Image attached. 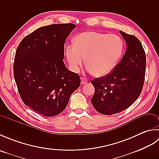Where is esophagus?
<instances>
[{
    "label": "esophagus",
    "instance_id": "obj_1",
    "mask_svg": "<svg viewBox=\"0 0 159 159\" xmlns=\"http://www.w3.org/2000/svg\"><path fill=\"white\" fill-rule=\"evenodd\" d=\"M87 82H88V80H87L86 78H82L81 79V84L82 85H85Z\"/></svg>",
    "mask_w": 159,
    "mask_h": 159
}]
</instances>
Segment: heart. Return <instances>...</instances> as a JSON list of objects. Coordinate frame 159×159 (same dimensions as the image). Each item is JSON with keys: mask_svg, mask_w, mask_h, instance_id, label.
I'll use <instances>...</instances> for the list:
<instances>
[{"mask_svg": "<svg viewBox=\"0 0 159 159\" xmlns=\"http://www.w3.org/2000/svg\"><path fill=\"white\" fill-rule=\"evenodd\" d=\"M122 50L123 42L116 35L85 32L66 46V56L72 72H79L86 57L87 71L102 77L114 69Z\"/></svg>", "mask_w": 159, "mask_h": 159, "instance_id": "1", "label": "heart"}]
</instances>
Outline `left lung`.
Listing matches in <instances>:
<instances>
[{
	"mask_svg": "<svg viewBox=\"0 0 159 159\" xmlns=\"http://www.w3.org/2000/svg\"><path fill=\"white\" fill-rule=\"evenodd\" d=\"M120 32L127 43L122 59L109 74L91 81L95 88L92 105L107 116L120 113L135 102L142 92L146 74V53L139 39Z\"/></svg>",
	"mask_w": 159,
	"mask_h": 159,
	"instance_id": "obj_1",
	"label": "left lung"
}]
</instances>
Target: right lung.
<instances>
[{"label": "right lung", "instance_id": "add662e5", "mask_svg": "<svg viewBox=\"0 0 159 159\" xmlns=\"http://www.w3.org/2000/svg\"><path fill=\"white\" fill-rule=\"evenodd\" d=\"M76 27L72 23L42 26L26 35L17 48L13 76L25 105L44 117L66 109L80 85L78 74L63 63L64 43Z\"/></svg>", "mask_w": 159, "mask_h": 159}]
</instances>
